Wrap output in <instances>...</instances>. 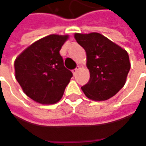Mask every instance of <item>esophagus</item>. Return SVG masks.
<instances>
[{
	"label": "esophagus",
	"instance_id": "1",
	"mask_svg": "<svg viewBox=\"0 0 146 146\" xmlns=\"http://www.w3.org/2000/svg\"><path fill=\"white\" fill-rule=\"evenodd\" d=\"M78 69H79V67H78V68H76L75 69H73V75H76V74H77V73H78Z\"/></svg>",
	"mask_w": 146,
	"mask_h": 146
}]
</instances>
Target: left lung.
Returning a JSON list of instances; mask_svg holds the SVG:
<instances>
[{
  "instance_id": "8db88e82",
  "label": "left lung",
  "mask_w": 146,
  "mask_h": 146,
  "mask_svg": "<svg viewBox=\"0 0 146 146\" xmlns=\"http://www.w3.org/2000/svg\"><path fill=\"white\" fill-rule=\"evenodd\" d=\"M87 54L90 79L82 87L89 99L105 101L124 87L131 68L127 52L99 33L74 35Z\"/></svg>"
}]
</instances>
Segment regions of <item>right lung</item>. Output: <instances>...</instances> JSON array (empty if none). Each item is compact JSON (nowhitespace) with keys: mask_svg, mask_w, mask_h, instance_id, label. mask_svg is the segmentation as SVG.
I'll return each instance as SVG.
<instances>
[{"mask_svg":"<svg viewBox=\"0 0 146 146\" xmlns=\"http://www.w3.org/2000/svg\"><path fill=\"white\" fill-rule=\"evenodd\" d=\"M68 39V35H48L30 45L15 61L16 80L24 92L39 103L58 102L73 77L59 54Z\"/></svg>","mask_w":146,"mask_h":146,"instance_id":"add662e5","label":"right lung"}]
</instances>
